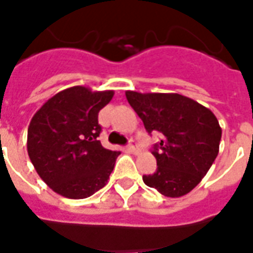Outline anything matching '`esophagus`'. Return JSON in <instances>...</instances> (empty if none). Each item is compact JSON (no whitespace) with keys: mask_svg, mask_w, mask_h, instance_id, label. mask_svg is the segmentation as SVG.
<instances>
[{"mask_svg":"<svg viewBox=\"0 0 253 253\" xmlns=\"http://www.w3.org/2000/svg\"><path fill=\"white\" fill-rule=\"evenodd\" d=\"M127 147H128V150H130L132 154H139L140 152L139 146H138V143H136L134 139H130V142H128V144H127Z\"/></svg>","mask_w":253,"mask_h":253,"instance_id":"34e87169","label":"esophagus"}]
</instances>
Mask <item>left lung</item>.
I'll use <instances>...</instances> for the list:
<instances>
[{
    "instance_id": "1",
    "label": "left lung",
    "mask_w": 253,
    "mask_h": 253,
    "mask_svg": "<svg viewBox=\"0 0 253 253\" xmlns=\"http://www.w3.org/2000/svg\"><path fill=\"white\" fill-rule=\"evenodd\" d=\"M126 98L148 134H162L161 142L151 147L158 169L143 175L144 184L169 198L188 194L217 157L221 128L216 117L180 94L126 91Z\"/></svg>"
}]
</instances>
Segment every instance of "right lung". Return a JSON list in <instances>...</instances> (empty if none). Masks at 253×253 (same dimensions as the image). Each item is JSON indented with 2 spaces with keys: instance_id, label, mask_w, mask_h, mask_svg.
Instances as JSON below:
<instances>
[{
  "instance_id": "obj_1",
  "label": "right lung",
  "mask_w": 253,
  "mask_h": 253,
  "mask_svg": "<svg viewBox=\"0 0 253 253\" xmlns=\"http://www.w3.org/2000/svg\"><path fill=\"white\" fill-rule=\"evenodd\" d=\"M114 91L75 86L50 98L28 128V154L41 179L59 195L84 199L107 183L119 151L96 139L98 114Z\"/></svg>"
}]
</instances>
